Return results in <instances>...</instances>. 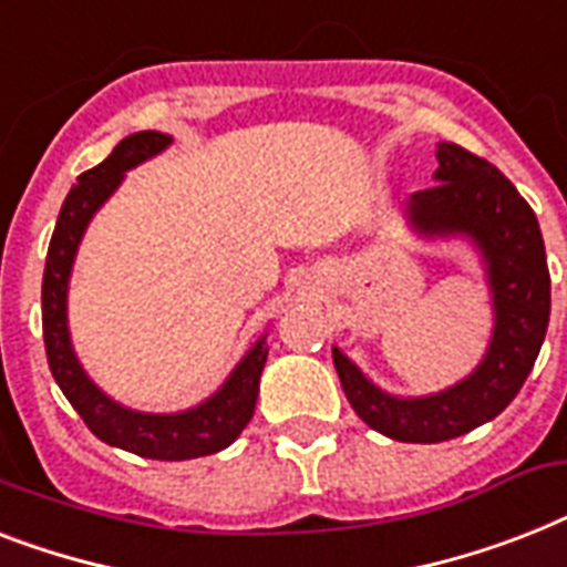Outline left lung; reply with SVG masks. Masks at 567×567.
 I'll use <instances>...</instances> for the list:
<instances>
[{
  "label": "left lung",
  "instance_id": "1",
  "mask_svg": "<svg viewBox=\"0 0 567 567\" xmlns=\"http://www.w3.org/2000/svg\"><path fill=\"white\" fill-rule=\"evenodd\" d=\"M436 159V183L413 192L408 204L413 227L427 236L475 238L495 293V334L466 381L425 399L381 393L340 349H331L352 411L399 443H443L498 416L530 375L550 320V274L536 212L483 156L449 142L440 145Z\"/></svg>",
  "mask_w": 567,
  "mask_h": 567
}]
</instances>
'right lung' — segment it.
I'll return each instance as SVG.
<instances>
[{"instance_id":"right-lung-1","label":"right lung","mask_w":567,"mask_h":567,"mask_svg":"<svg viewBox=\"0 0 567 567\" xmlns=\"http://www.w3.org/2000/svg\"><path fill=\"white\" fill-rule=\"evenodd\" d=\"M168 142L172 136L156 131L131 133L118 142L104 163L78 177V183L63 200L58 227H54L52 244H49V256H45L43 340L54 381L101 443L116 445V449L148 460H192L227 449L250 422L252 411H256V395H259L261 370L268 361L265 338L247 352V358L238 363L227 384L212 395L209 402L197 404L186 413L156 416V413L127 411L122 404L110 402L81 370L66 329L69 270H72L78 241L84 236L92 212L116 192L127 168L159 154Z\"/></svg>"}]
</instances>
